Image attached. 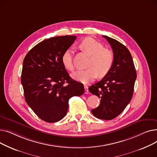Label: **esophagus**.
<instances>
[{"label": "esophagus", "instance_id": "1", "mask_svg": "<svg viewBox=\"0 0 157 157\" xmlns=\"http://www.w3.org/2000/svg\"><path fill=\"white\" fill-rule=\"evenodd\" d=\"M84 88H85V94H88L89 93V91H88V86L85 85V86H84Z\"/></svg>", "mask_w": 157, "mask_h": 157}]
</instances>
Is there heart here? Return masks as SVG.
Returning a JSON list of instances; mask_svg holds the SVG:
<instances>
[{"label":"heart","instance_id":"heart-1","mask_svg":"<svg viewBox=\"0 0 157 157\" xmlns=\"http://www.w3.org/2000/svg\"><path fill=\"white\" fill-rule=\"evenodd\" d=\"M79 48L90 56L87 65V69L78 71L72 74V77L81 83H88L93 81L97 76L103 78L111 70L114 63V55L108 49H105L102 44L97 42L92 38L84 39L79 44ZM62 62L65 69L73 71L72 52L68 49L62 56Z\"/></svg>","mask_w":157,"mask_h":157}]
</instances>
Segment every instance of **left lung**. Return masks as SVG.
Masks as SVG:
<instances>
[{
    "instance_id": "1",
    "label": "left lung",
    "mask_w": 157,
    "mask_h": 157,
    "mask_svg": "<svg viewBox=\"0 0 157 157\" xmlns=\"http://www.w3.org/2000/svg\"><path fill=\"white\" fill-rule=\"evenodd\" d=\"M102 36L113 49L114 63L110 72L88 90L101 98L100 105L92 110L94 116L111 120L117 117L131 101L137 74L127 48L111 37Z\"/></svg>"
}]
</instances>
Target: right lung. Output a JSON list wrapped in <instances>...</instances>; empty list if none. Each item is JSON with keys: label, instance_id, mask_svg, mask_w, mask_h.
I'll return each instance as SVG.
<instances>
[{"label": "right lung", "instance_id": "right-lung-1", "mask_svg": "<svg viewBox=\"0 0 157 157\" xmlns=\"http://www.w3.org/2000/svg\"><path fill=\"white\" fill-rule=\"evenodd\" d=\"M76 36L52 37L32 48L23 60L21 82L26 102L46 122L62 120L69 100L85 92L83 85L72 79L62 62L63 53Z\"/></svg>", "mask_w": 157, "mask_h": 157}]
</instances>
